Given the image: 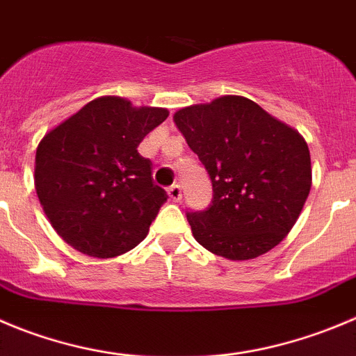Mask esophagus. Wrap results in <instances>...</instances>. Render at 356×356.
Masks as SVG:
<instances>
[{
    "mask_svg": "<svg viewBox=\"0 0 356 356\" xmlns=\"http://www.w3.org/2000/svg\"><path fill=\"white\" fill-rule=\"evenodd\" d=\"M168 194H169V199H171L172 202H180L181 201V187H180V185H172V187H169Z\"/></svg>",
    "mask_w": 356,
    "mask_h": 356,
    "instance_id": "34e87169",
    "label": "esophagus"
}]
</instances>
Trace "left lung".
<instances>
[{"instance_id":"1","label":"left lung","mask_w":356,"mask_h":356,"mask_svg":"<svg viewBox=\"0 0 356 356\" xmlns=\"http://www.w3.org/2000/svg\"><path fill=\"white\" fill-rule=\"evenodd\" d=\"M172 120L213 185L211 206L187 215L195 241L229 260L280 245L311 191V155L299 131L243 96L185 106Z\"/></svg>"}]
</instances>
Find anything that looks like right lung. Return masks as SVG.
Here are the masks:
<instances>
[{
	"mask_svg": "<svg viewBox=\"0 0 356 356\" xmlns=\"http://www.w3.org/2000/svg\"><path fill=\"white\" fill-rule=\"evenodd\" d=\"M165 108L101 96L50 129L36 148L35 188L54 231L97 259L129 252L148 234L168 195L154 185L138 145Z\"/></svg>",
	"mask_w": 356,
	"mask_h": 356,
	"instance_id": "1",
	"label": "right lung"
}]
</instances>
